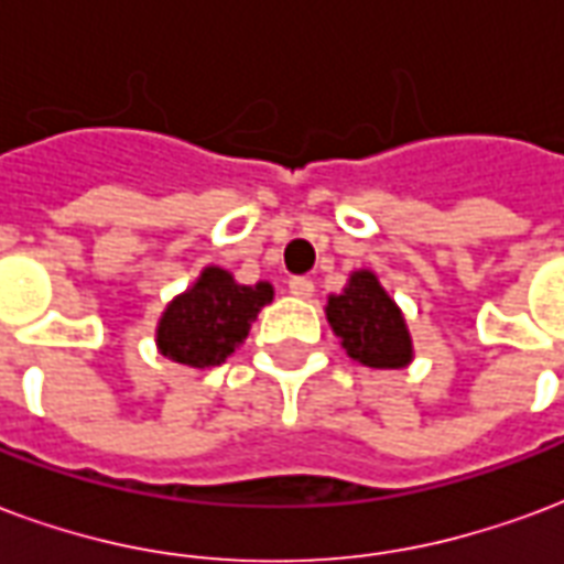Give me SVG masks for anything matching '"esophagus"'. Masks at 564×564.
I'll return each mask as SVG.
<instances>
[{
    "label": "esophagus",
    "instance_id": "obj_1",
    "mask_svg": "<svg viewBox=\"0 0 564 564\" xmlns=\"http://www.w3.org/2000/svg\"><path fill=\"white\" fill-rule=\"evenodd\" d=\"M288 291H291L294 297L310 300L312 294H315V282H312V279H306V276H294L291 282H288Z\"/></svg>",
    "mask_w": 564,
    "mask_h": 564
}]
</instances>
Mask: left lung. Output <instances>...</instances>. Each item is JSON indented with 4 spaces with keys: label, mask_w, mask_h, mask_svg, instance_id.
<instances>
[{
    "label": "left lung",
    "mask_w": 564,
    "mask_h": 564,
    "mask_svg": "<svg viewBox=\"0 0 564 564\" xmlns=\"http://www.w3.org/2000/svg\"><path fill=\"white\" fill-rule=\"evenodd\" d=\"M327 322L348 355L372 369H400L412 360V339L400 306L369 270H357L343 294L327 300Z\"/></svg>",
    "instance_id": "8db88e82"
}]
</instances>
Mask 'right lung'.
<instances>
[{"mask_svg":"<svg viewBox=\"0 0 564 564\" xmlns=\"http://www.w3.org/2000/svg\"><path fill=\"white\" fill-rule=\"evenodd\" d=\"M273 300L270 282L237 285L231 273L207 267L186 294L164 310L155 343L183 367H219L249 336L261 306Z\"/></svg>","mask_w":564,"mask_h":564,"instance_id":"1","label":"right lung"}]
</instances>
